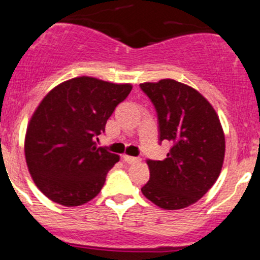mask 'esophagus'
<instances>
[{
  "label": "esophagus",
  "instance_id": "obj_1",
  "mask_svg": "<svg viewBox=\"0 0 260 260\" xmlns=\"http://www.w3.org/2000/svg\"><path fill=\"white\" fill-rule=\"evenodd\" d=\"M123 160L127 163H135V162H140L141 159L137 158V156H131V155H127V154H124V155H123Z\"/></svg>",
  "mask_w": 260,
  "mask_h": 260
}]
</instances>
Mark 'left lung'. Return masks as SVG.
Masks as SVG:
<instances>
[{"label":"left lung","instance_id":"obj_1","mask_svg":"<svg viewBox=\"0 0 260 260\" xmlns=\"http://www.w3.org/2000/svg\"><path fill=\"white\" fill-rule=\"evenodd\" d=\"M158 113L160 141L172 147L163 160H147L150 179L141 188L165 210L193 205L211 189L223 167L225 136L216 111L198 90L174 79L140 84Z\"/></svg>","mask_w":260,"mask_h":260}]
</instances>
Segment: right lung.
Here are the masks:
<instances>
[{
    "label": "right lung",
    "instance_id": "1",
    "mask_svg": "<svg viewBox=\"0 0 260 260\" xmlns=\"http://www.w3.org/2000/svg\"><path fill=\"white\" fill-rule=\"evenodd\" d=\"M131 90L132 84L79 76L58 84L40 102L28 121L24 155L32 180L49 200L75 207L101 191L120 158L97 147L95 139Z\"/></svg>",
    "mask_w": 260,
    "mask_h": 260
}]
</instances>
